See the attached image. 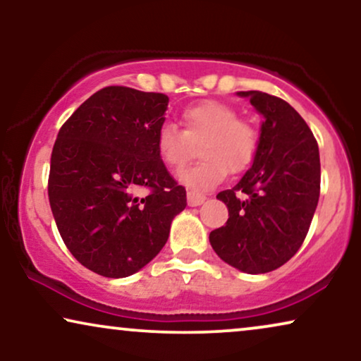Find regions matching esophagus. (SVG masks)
<instances>
[{
    "label": "esophagus",
    "instance_id": "esophagus-1",
    "mask_svg": "<svg viewBox=\"0 0 361 361\" xmlns=\"http://www.w3.org/2000/svg\"><path fill=\"white\" fill-rule=\"evenodd\" d=\"M205 200L207 197L204 194H199V192H194V190L187 192V204H189V207H199L204 204Z\"/></svg>",
    "mask_w": 361,
    "mask_h": 361
}]
</instances>
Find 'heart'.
Listing matches in <instances>:
<instances>
[{"mask_svg": "<svg viewBox=\"0 0 361 361\" xmlns=\"http://www.w3.org/2000/svg\"><path fill=\"white\" fill-rule=\"evenodd\" d=\"M184 130L164 123L156 133V151L169 169H180L200 145L204 157L195 166L179 172L180 184L194 192L214 189L226 172H243L258 152V131L225 103L205 100L182 111Z\"/></svg>", "mask_w": 361, "mask_h": 361, "instance_id": "b5f03b06", "label": "heart"}]
</instances>
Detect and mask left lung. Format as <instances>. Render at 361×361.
Instances as JSON below:
<instances>
[{
  "instance_id": "1",
  "label": "left lung",
  "mask_w": 361,
  "mask_h": 361,
  "mask_svg": "<svg viewBox=\"0 0 361 361\" xmlns=\"http://www.w3.org/2000/svg\"><path fill=\"white\" fill-rule=\"evenodd\" d=\"M236 95L250 98L264 121L253 164L233 189L216 195L228 220L209 240L225 263L261 274L288 263L307 235L320 194L319 146L288 102L256 90Z\"/></svg>"
}]
</instances>
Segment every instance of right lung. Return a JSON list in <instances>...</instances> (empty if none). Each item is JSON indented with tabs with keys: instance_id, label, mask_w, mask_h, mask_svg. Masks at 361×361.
Here are the masks:
<instances>
[{
	"instance_id": "obj_1",
	"label": "right lung",
	"mask_w": 361,
	"mask_h": 361,
	"mask_svg": "<svg viewBox=\"0 0 361 361\" xmlns=\"http://www.w3.org/2000/svg\"><path fill=\"white\" fill-rule=\"evenodd\" d=\"M167 103L164 93L102 88L54 145L49 202L59 233L78 263L105 278L145 268L187 205L185 189L156 151Z\"/></svg>"
}]
</instances>
